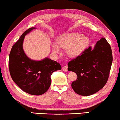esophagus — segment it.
<instances>
[{"label":"esophagus","mask_w":120,"mask_h":120,"mask_svg":"<svg viewBox=\"0 0 120 120\" xmlns=\"http://www.w3.org/2000/svg\"><path fill=\"white\" fill-rule=\"evenodd\" d=\"M62 69L64 71H68V66L67 65H65L64 67L62 68Z\"/></svg>","instance_id":"34e87169"}]
</instances>
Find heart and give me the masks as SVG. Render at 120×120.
I'll use <instances>...</instances> for the list:
<instances>
[{"mask_svg": "<svg viewBox=\"0 0 120 120\" xmlns=\"http://www.w3.org/2000/svg\"><path fill=\"white\" fill-rule=\"evenodd\" d=\"M90 43V38L78 33H69L61 35L57 40V45L53 44V51L58 52L60 47L67 49V53L71 57H76L86 49Z\"/></svg>", "mask_w": 120, "mask_h": 120, "instance_id": "obj_1", "label": "heart"}]
</instances>
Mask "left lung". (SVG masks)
Here are the masks:
<instances>
[{"label": "left lung", "mask_w": 120, "mask_h": 120, "mask_svg": "<svg viewBox=\"0 0 120 120\" xmlns=\"http://www.w3.org/2000/svg\"><path fill=\"white\" fill-rule=\"evenodd\" d=\"M112 60L111 46L105 38H101L93 49L90 46L69 62L68 70L77 75L71 83L74 92L89 96L102 89L108 81Z\"/></svg>", "instance_id": "obj_1"}]
</instances>
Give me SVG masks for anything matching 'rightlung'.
<instances>
[{
	"instance_id": "add662e5",
	"label": "right lung",
	"mask_w": 120,
	"mask_h": 120,
	"mask_svg": "<svg viewBox=\"0 0 120 120\" xmlns=\"http://www.w3.org/2000/svg\"><path fill=\"white\" fill-rule=\"evenodd\" d=\"M34 29L33 27L26 30L12 46L9 53V69L13 81L22 90L33 95H41L49 90L52 73L61 70V67L48 57L36 61L26 56L23 49L25 36Z\"/></svg>"
}]
</instances>
